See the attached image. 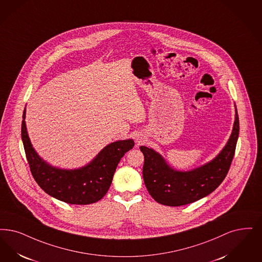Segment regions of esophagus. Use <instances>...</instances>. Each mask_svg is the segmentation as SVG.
<instances>
[{
  "label": "esophagus",
  "instance_id": "esophagus-1",
  "mask_svg": "<svg viewBox=\"0 0 262 262\" xmlns=\"http://www.w3.org/2000/svg\"><path fill=\"white\" fill-rule=\"evenodd\" d=\"M136 141H137V143H138V144H140V143H142L144 140H143V138H142V137H137Z\"/></svg>",
  "mask_w": 262,
  "mask_h": 262
}]
</instances>
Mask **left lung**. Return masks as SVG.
Returning a JSON list of instances; mask_svg holds the SVG:
<instances>
[{"label":"left lung","mask_w":262,"mask_h":262,"mask_svg":"<svg viewBox=\"0 0 262 262\" xmlns=\"http://www.w3.org/2000/svg\"><path fill=\"white\" fill-rule=\"evenodd\" d=\"M239 117L235 106V122L226 145L210 162L187 171L171 168L155 150L140 146L144 155L143 180L152 198L158 203L179 207L208 196L227 176L239 136Z\"/></svg>","instance_id":"8db88e82"}]
</instances>
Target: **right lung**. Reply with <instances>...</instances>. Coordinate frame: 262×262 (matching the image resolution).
<instances>
[{
	"mask_svg": "<svg viewBox=\"0 0 262 262\" xmlns=\"http://www.w3.org/2000/svg\"><path fill=\"white\" fill-rule=\"evenodd\" d=\"M25 113L21 138L32 176L50 196L72 205H89L102 199L112 183L116 168L127 151L135 146L133 139L118 140L105 146L86 166L75 169L55 168L43 161L32 146Z\"/></svg>",
	"mask_w": 262,
	"mask_h": 262,
	"instance_id": "obj_1",
	"label": "right lung"
}]
</instances>
